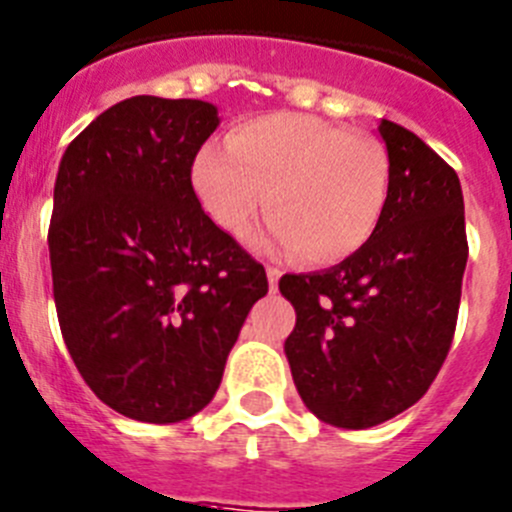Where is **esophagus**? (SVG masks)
<instances>
[{"instance_id":"obj_1","label":"esophagus","mask_w":512,"mask_h":512,"mask_svg":"<svg viewBox=\"0 0 512 512\" xmlns=\"http://www.w3.org/2000/svg\"><path fill=\"white\" fill-rule=\"evenodd\" d=\"M266 276H269V287L271 292H274L276 287H279V279H281V271L276 269V266H266Z\"/></svg>"}]
</instances>
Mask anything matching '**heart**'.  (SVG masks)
<instances>
[{"mask_svg": "<svg viewBox=\"0 0 512 512\" xmlns=\"http://www.w3.org/2000/svg\"><path fill=\"white\" fill-rule=\"evenodd\" d=\"M205 213L243 236L266 198L269 251L330 266L358 253L388 203V162L373 139L304 114L241 121L225 147L208 144L192 162Z\"/></svg>", "mask_w": 512, "mask_h": 512, "instance_id": "heart-1", "label": "heart"}]
</instances>
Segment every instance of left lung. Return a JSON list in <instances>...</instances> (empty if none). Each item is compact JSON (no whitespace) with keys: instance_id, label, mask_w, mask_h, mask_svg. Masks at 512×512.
I'll list each match as a JSON object with an SVG mask.
<instances>
[{"instance_id":"obj_1","label":"left lung","mask_w":512,"mask_h":512,"mask_svg":"<svg viewBox=\"0 0 512 512\" xmlns=\"http://www.w3.org/2000/svg\"><path fill=\"white\" fill-rule=\"evenodd\" d=\"M388 203L358 253L279 292L297 325L284 342L294 386L317 419L368 429L414 406L452 348L467 266L457 172L414 131L383 119Z\"/></svg>"}]
</instances>
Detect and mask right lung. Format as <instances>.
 I'll return each instance as SVG.
<instances>
[{
  "mask_svg": "<svg viewBox=\"0 0 512 512\" xmlns=\"http://www.w3.org/2000/svg\"><path fill=\"white\" fill-rule=\"evenodd\" d=\"M218 126L195 98L134 96L91 121L60 159L48 246L58 322L106 406L147 424L213 401L259 261L205 215L192 162Z\"/></svg>",
  "mask_w": 512,
  "mask_h": 512,
  "instance_id": "right-lung-1",
  "label": "right lung"
}]
</instances>
